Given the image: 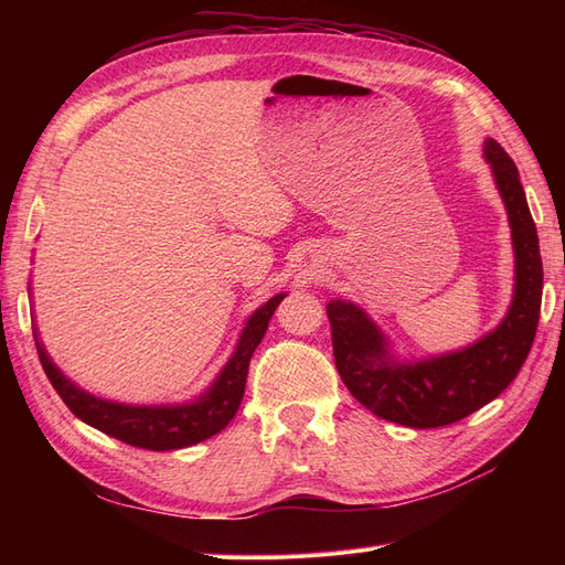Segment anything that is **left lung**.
<instances>
[{"label":"left lung","instance_id":"obj_1","mask_svg":"<svg viewBox=\"0 0 565 565\" xmlns=\"http://www.w3.org/2000/svg\"><path fill=\"white\" fill-rule=\"evenodd\" d=\"M486 160L507 204L516 254L514 301L500 328L473 347L419 363H393L386 339L349 301H330L334 365L351 396L382 419L436 429L469 417L514 382L535 341L542 306V256L537 228L507 150L486 141Z\"/></svg>","mask_w":565,"mask_h":565}]
</instances>
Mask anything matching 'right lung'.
I'll use <instances>...</instances> for the list:
<instances>
[{
	"label": "right lung",
	"instance_id": "1",
	"mask_svg": "<svg viewBox=\"0 0 565 565\" xmlns=\"http://www.w3.org/2000/svg\"><path fill=\"white\" fill-rule=\"evenodd\" d=\"M282 297L285 295L268 299L262 309L249 318L247 328L241 337V344H237L228 365L221 370L214 386L204 393V396H200V401L174 407H131L94 398L87 391L75 386L71 380H65L61 370L49 361L35 330H32V337H35L40 363L51 386L56 388V393L63 398V403L71 407V413L75 417L134 448L179 450L195 446V443L226 429V424L235 417L245 393L249 358L264 339L268 320L276 313Z\"/></svg>",
	"mask_w": 565,
	"mask_h": 565
}]
</instances>
